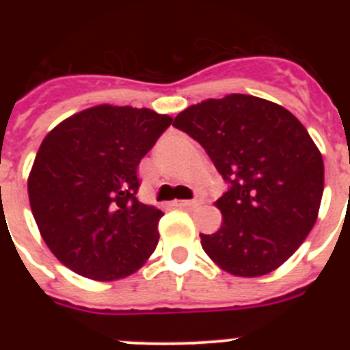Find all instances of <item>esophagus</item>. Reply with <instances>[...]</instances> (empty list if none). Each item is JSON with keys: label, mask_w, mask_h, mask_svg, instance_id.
I'll return each mask as SVG.
<instances>
[{"label": "esophagus", "mask_w": 350, "mask_h": 350, "mask_svg": "<svg viewBox=\"0 0 350 350\" xmlns=\"http://www.w3.org/2000/svg\"><path fill=\"white\" fill-rule=\"evenodd\" d=\"M201 200H183V201H174L176 208H195L200 206Z\"/></svg>", "instance_id": "obj_1"}]
</instances>
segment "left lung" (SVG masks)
I'll use <instances>...</instances> for the list:
<instances>
[{
  "instance_id": "8db88e82",
  "label": "left lung",
  "mask_w": 350,
  "mask_h": 350,
  "mask_svg": "<svg viewBox=\"0 0 350 350\" xmlns=\"http://www.w3.org/2000/svg\"><path fill=\"white\" fill-rule=\"evenodd\" d=\"M172 125L195 139L228 185L221 227L201 247L234 276L257 278L295 254L319 217L323 159L291 111L249 94L206 100Z\"/></svg>"
}]
</instances>
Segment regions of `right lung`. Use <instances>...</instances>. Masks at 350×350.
<instances>
[{
  "label": "right lung",
  "instance_id": "obj_1",
  "mask_svg": "<svg viewBox=\"0 0 350 350\" xmlns=\"http://www.w3.org/2000/svg\"><path fill=\"white\" fill-rule=\"evenodd\" d=\"M171 123L149 108L100 105L47 133L28 198L42 239L70 271L122 280L154 252L164 213L137 200V167Z\"/></svg>",
  "mask_w": 350,
  "mask_h": 350
}]
</instances>
